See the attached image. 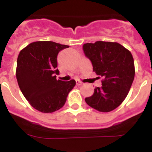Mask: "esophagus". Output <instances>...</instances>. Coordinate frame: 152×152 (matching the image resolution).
Here are the masks:
<instances>
[{
	"label": "esophagus",
	"mask_w": 152,
	"mask_h": 152,
	"mask_svg": "<svg viewBox=\"0 0 152 152\" xmlns=\"http://www.w3.org/2000/svg\"><path fill=\"white\" fill-rule=\"evenodd\" d=\"M76 84H77V86L81 85V84H82V82H81V81H80V80H76Z\"/></svg>",
	"instance_id": "obj_1"
}]
</instances>
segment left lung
<instances>
[{
    "label": "left lung",
    "mask_w": 152,
    "mask_h": 152,
    "mask_svg": "<svg viewBox=\"0 0 152 152\" xmlns=\"http://www.w3.org/2000/svg\"><path fill=\"white\" fill-rule=\"evenodd\" d=\"M83 50L91 60L94 72L103 77L101 87L85 98L86 103L100 112H110L123 103L133 82V57L125 47L112 42L85 43Z\"/></svg>",
    "instance_id": "left-lung-1"
}]
</instances>
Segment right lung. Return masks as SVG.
<instances>
[{
	"instance_id": "right-lung-1",
	"label": "right lung",
	"mask_w": 152,
	"mask_h": 152,
	"mask_svg": "<svg viewBox=\"0 0 152 152\" xmlns=\"http://www.w3.org/2000/svg\"><path fill=\"white\" fill-rule=\"evenodd\" d=\"M68 45L52 41L29 44L20 52L16 76L23 96L33 108L42 113H53L66 102L68 93L76 84L75 80L56 79L58 52Z\"/></svg>"
}]
</instances>
